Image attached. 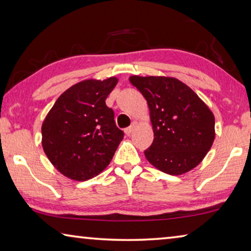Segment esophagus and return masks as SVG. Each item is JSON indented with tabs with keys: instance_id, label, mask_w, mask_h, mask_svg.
Here are the masks:
<instances>
[{
	"instance_id": "esophagus-1",
	"label": "esophagus",
	"mask_w": 251,
	"mask_h": 251,
	"mask_svg": "<svg viewBox=\"0 0 251 251\" xmlns=\"http://www.w3.org/2000/svg\"><path fill=\"white\" fill-rule=\"evenodd\" d=\"M137 126H138V123L137 122H133V123H131V125L129 127H127V128L125 129V134L129 136L136 128H137Z\"/></svg>"
}]
</instances>
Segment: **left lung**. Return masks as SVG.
Listing matches in <instances>:
<instances>
[{"instance_id":"8db88e82","label":"left lung","mask_w":251,"mask_h":251,"mask_svg":"<svg viewBox=\"0 0 251 251\" xmlns=\"http://www.w3.org/2000/svg\"><path fill=\"white\" fill-rule=\"evenodd\" d=\"M150 107L154 141L144 151L152 166L169 175L192 171L215 139V117L192 88L165 76H130Z\"/></svg>"}]
</instances>
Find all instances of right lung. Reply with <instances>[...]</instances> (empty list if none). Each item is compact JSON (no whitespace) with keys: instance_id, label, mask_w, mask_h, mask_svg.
<instances>
[{"instance_id":"obj_1","label":"right lung","mask_w":251,"mask_h":251,"mask_svg":"<svg viewBox=\"0 0 251 251\" xmlns=\"http://www.w3.org/2000/svg\"><path fill=\"white\" fill-rule=\"evenodd\" d=\"M118 79H86L58 97L42 124V146L50 163L71 179H91L108 166L124 133L105 100Z\"/></svg>"}]
</instances>
